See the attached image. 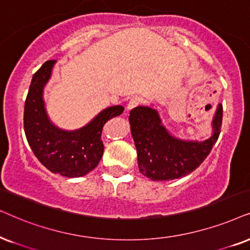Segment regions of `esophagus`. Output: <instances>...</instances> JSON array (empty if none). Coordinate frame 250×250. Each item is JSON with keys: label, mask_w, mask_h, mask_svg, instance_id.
Returning <instances> with one entry per match:
<instances>
[{"label": "esophagus", "mask_w": 250, "mask_h": 250, "mask_svg": "<svg viewBox=\"0 0 250 250\" xmlns=\"http://www.w3.org/2000/svg\"><path fill=\"white\" fill-rule=\"evenodd\" d=\"M142 103V98L141 97H138V96H135V97H132V98H130V101L128 102V104H127V112H129V111H131L132 108H135V107H137V106L141 104Z\"/></svg>", "instance_id": "1"}]
</instances>
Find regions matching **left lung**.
I'll use <instances>...</instances> for the list:
<instances>
[{"mask_svg":"<svg viewBox=\"0 0 250 250\" xmlns=\"http://www.w3.org/2000/svg\"><path fill=\"white\" fill-rule=\"evenodd\" d=\"M222 118L223 106L218 104L210 137L204 142L183 141L169 134L156 109L148 106L131 109L129 122L139 171L152 181H171L195 170L217 142Z\"/></svg>","mask_w":250,"mask_h":250,"instance_id":"left-lung-1","label":"left lung"}]
</instances>
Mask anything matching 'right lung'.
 <instances>
[{"mask_svg":"<svg viewBox=\"0 0 250 250\" xmlns=\"http://www.w3.org/2000/svg\"><path fill=\"white\" fill-rule=\"evenodd\" d=\"M56 61H48L33 75L25 102L24 129L33 153L44 167L65 177H81L97 167L104 153L103 127L121 114L123 106L107 107L88 125L76 130H62L46 114L43 89L51 76Z\"/></svg>","mask_w":250,"mask_h":250,"instance_id":"add662e5","label":"right lung"}]
</instances>
